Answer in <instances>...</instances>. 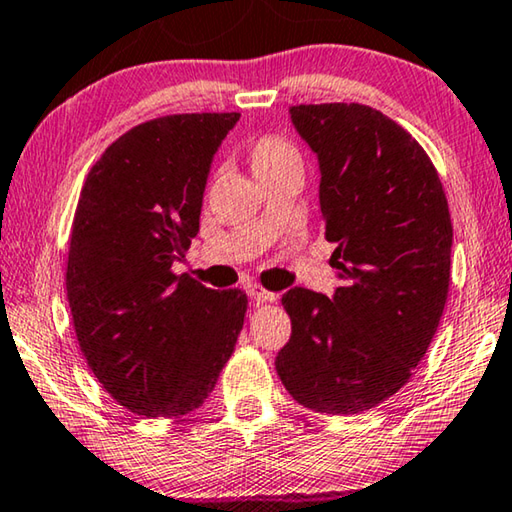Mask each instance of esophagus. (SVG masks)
<instances>
[{
  "instance_id": "obj_1",
  "label": "esophagus",
  "mask_w": 512,
  "mask_h": 512,
  "mask_svg": "<svg viewBox=\"0 0 512 512\" xmlns=\"http://www.w3.org/2000/svg\"><path fill=\"white\" fill-rule=\"evenodd\" d=\"M246 291L257 300V303H266V300H269V303H275V300L280 298L278 294H273V291H266L262 285H257V282H250Z\"/></svg>"
}]
</instances>
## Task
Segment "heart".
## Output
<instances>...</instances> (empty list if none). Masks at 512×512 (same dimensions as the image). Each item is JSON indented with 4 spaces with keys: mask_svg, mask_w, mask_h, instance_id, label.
<instances>
[{
    "mask_svg": "<svg viewBox=\"0 0 512 512\" xmlns=\"http://www.w3.org/2000/svg\"><path fill=\"white\" fill-rule=\"evenodd\" d=\"M243 157L259 182L287 166H300L296 145L280 134H259L250 139L243 145Z\"/></svg>",
    "mask_w": 512,
    "mask_h": 512,
    "instance_id": "b5f03b06",
    "label": "heart"
}]
</instances>
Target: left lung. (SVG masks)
<instances>
[{
  "label": "left lung",
  "instance_id": "obj_1",
  "mask_svg": "<svg viewBox=\"0 0 512 512\" xmlns=\"http://www.w3.org/2000/svg\"><path fill=\"white\" fill-rule=\"evenodd\" d=\"M291 123L316 152L321 214L342 285L282 296L291 339L275 358L305 408L355 415L399 392L440 326L453 227L426 150L358 102L298 104Z\"/></svg>",
  "mask_w": 512,
  "mask_h": 512
}]
</instances>
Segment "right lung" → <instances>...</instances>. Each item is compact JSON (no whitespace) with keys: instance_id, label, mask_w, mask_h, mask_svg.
<instances>
[{"instance_id":"right-lung-1","label":"right lung","mask_w":512,"mask_h":512,"mask_svg":"<svg viewBox=\"0 0 512 512\" xmlns=\"http://www.w3.org/2000/svg\"><path fill=\"white\" fill-rule=\"evenodd\" d=\"M239 113H175L113 141L88 170L66 289L88 369L123 408L182 417L230 360L248 296L209 289L173 262L200 230L209 166Z\"/></svg>"}]
</instances>
